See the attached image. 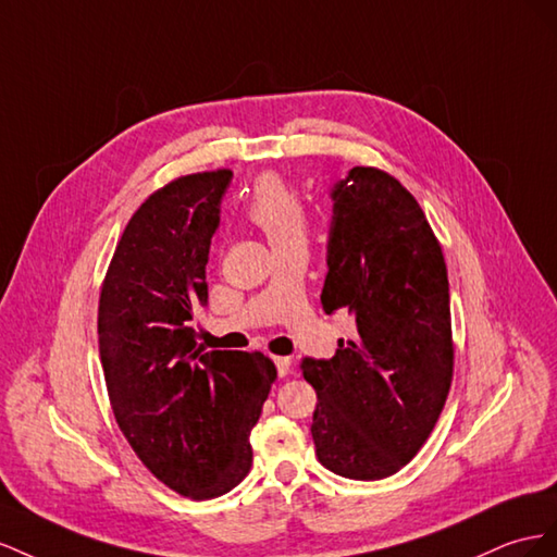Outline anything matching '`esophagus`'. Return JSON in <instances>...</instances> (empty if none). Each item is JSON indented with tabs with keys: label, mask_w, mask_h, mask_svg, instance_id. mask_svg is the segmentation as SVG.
<instances>
[{
	"label": "esophagus",
	"mask_w": 557,
	"mask_h": 557,
	"mask_svg": "<svg viewBox=\"0 0 557 557\" xmlns=\"http://www.w3.org/2000/svg\"><path fill=\"white\" fill-rule=\"evenodd\" d=\"M275 367H277L280 377L294 375V361L289 357H275Z\"/></svg>",
	"instance_id": "1"
}]
</instances>
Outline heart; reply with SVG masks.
<instances>
[{
    "instance_id": "1",
    "label": "heart",
    "mask_w": 557,
    "mask_h": 557,
    "mask_svg": "<svg viewBox=\"0 0 557 557\" xmlns=\"http://www.w3.org/2000/svg\"><path fill=\"white\" fill-rule=\"evenodd\" d=\"M245 216L261 228L275 251L306 243L308 212L296 190L280 174L268 172L253 184L245 202Z\"/></svg>"
}]
</instances>
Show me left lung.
Listing matches in <instances>:
<instances>
[{"mask_svg":"<svg viewBox=\"0 0 557 557\" xmlns=\"http://www.w3.org/2000/svg\"><path fill=\"white\" fill-rule=\"evenodd\" d=\"M322 308L357 333L331 359L306 357L317 392V459L355 481L387 479L418 455L448 399V270L418 200L392 174L352 168L331 188Z\"/></svg>","mask_w":557,"mask_h":557,"instance_id":"left-lung-1","label":"left lung"}]
</instances>
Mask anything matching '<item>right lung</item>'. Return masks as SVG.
Here are the masks:
<instances>
[{
	"instance_id": "1",
	"label": "right lung",
	"mask_w": 557,
	"mask_h": 557,
	"mask_svg": "<svg viewBox=\"0 0 557 557\" xmlns=\"http://www.w3.org/2000/svg\"><path fill=\"white\" fill-rule=\"evenodd\" d=\"M231 170L156 190L133 214L98 310L104 383L123 436L158 481L190 499L226 495L249 473V434L277 371L261 352H205L194 314Z\"/></svg>"
}]
</instances>
